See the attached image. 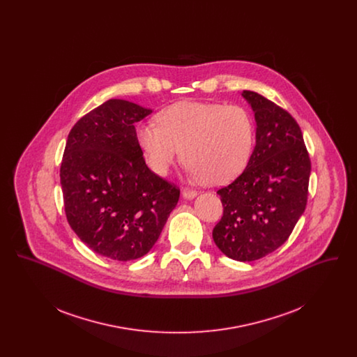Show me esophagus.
Returning a JSON list of instances; mask_svg holds the SVG:
<instances>
[{
    "instance_id": "1",
    "label": "esophagus",
    "mask_w": 357,
    "mask_h": 357,
    "mask_svg": "<svg viewBox=\"0 0 357 357\" xmlns=\"http://www.w3.org/2000/svg\"><path fill=\"white\" fill-rule=\"evenodd\" d=\"M182 197H183L185 199H194V198L197 197V191L190 190V188H183V190H182Z\"/></svg>"
}]
</instances>
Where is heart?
I'll return each instance as SVG.
<instances>
[{
  "label": "heart",
  "mask_w": 357,
  "mask_h": 357,
  "mask_svg": "<svg viewBox=\"0 0 357 357\" xmlns=\"http://www.w3.org/2000/svg\"><path fill=\"white\" fill-rule=\"evenodd\" d=\"M156 121L139 126L136 136L150 169L160 176L182 155L192 179L220 186L237 178L253 151L255 121L239 105L175 102Z\"/></svg>",
  "instance_id": "1"
}]
</instances>
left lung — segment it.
Instances as JSON below:
<instances>
[{
  "instance_id": "obj_1",
  "label": "left lung",
  "mask_w": 357,
  "mask_h": 357,
  "mask_svg": "<svg viewBox=\"0 0 357 357\" xmlns=\"http://www.w3.org/2000/svg\"><path fill=\"white\" fill-rule=\"evenodd\" d=\"M242 96L255 112V150L237 179L217 191L223 215L213 239L223 255L249 262L284 245L305 211L310 159L289 112L253 91Z\"/></svg>"
}]
</instances>
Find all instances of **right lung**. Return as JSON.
Listing matches in <instances>:
<instances>
[{
    "label": "right lung",
    "mask_w": 357,
    "mask_h": 357,
    "mask_svg": "<svg viewBox=\"0 0 357 357\" xmlns=\"http://www.w3.org/2000/svg\"><path fill=\"white\" fill-rule=\"evenodd\" d=\"M153 111L111 99L69 132L60 169L67 220L85 245L114 261L147 255L179 199V190L150 170L136 121Z\"/></svg>",
    "instance_id": "obj_1"
}]
</instances>
